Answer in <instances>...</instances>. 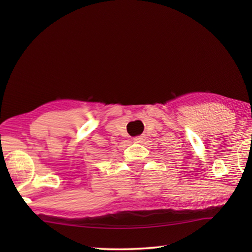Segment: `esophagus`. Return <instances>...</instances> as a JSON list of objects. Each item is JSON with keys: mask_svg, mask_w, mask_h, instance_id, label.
I'll use <instances>...</instances> for the list:
<instances>
[{"mask_svg": "<svg viewBox=\"0 0 252 252\" xmlns=\"http://www.w3.org/2000/svg\"><path fill=\"white\" fill-rule=\"evenodd\" d=\"M134 143H143L144 141H146V136L144 135H139V136H135V138L133 139Z\"/></svg>", "mask_w": 252, "mask_h": 252, "instance_id": "1", "label": "esophagus"}]
</instances>
